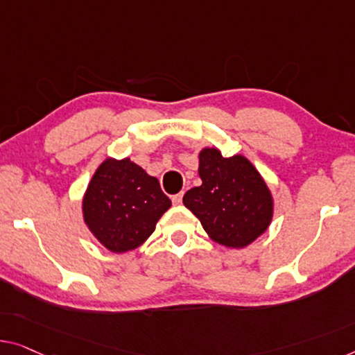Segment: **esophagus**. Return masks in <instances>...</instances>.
Wrapping results in <instances>:
<instances>
[{
    "mask_svg": "<svg viewBox=\"0 0 355 355\" xmlns=\"http://www.w3.org/2000/svg\"><path fill=\"white\" fill-rule=\"evenodd\" d=\"M182 200H183V193H178V194H175V196H172V202L175 204V205L182 204Z\"/></svg>",
    "mask_w": 355,
    "mask_h": 355,
    "instance_id": "1",
    "label": "esophagus"
}]
</instances>
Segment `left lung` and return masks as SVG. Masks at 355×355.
<instances>
[{"instance_id": "8db88e82", "label": "left lung", "mask_w": 355, "mask_h": 355, "mask_svg": "<svg viewBox=\"0 0 355 355\" xmlns=\"http://www.w3.org/2000/svg\"><path fill=\"white\" fill-rule=\"evenodd\" d=\"M200 187L183 196L211 241L244 248L268 230L274 200L260 172L245 156H221L216 148L199 153Z\"/></svg>"}]
</instances>
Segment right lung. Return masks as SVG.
<instances>
[{
    "instance_id": "right-lung-1",
    "label": "right lung",
    "mask_w": 355,
    "mask_h": 355,
    "mask_svg": "<svg viewBox=\"0 0 355 355\" xmlns=\"http://www.w3.org/2000/svg\"><path fill=\"white\" fill-rule=\"evenodd\" d=\"M171 205L157 178L129 157H108L84 193L83 216L100 244L113 253H124L144 244Z\"/></svg>"
}]
</instances>
